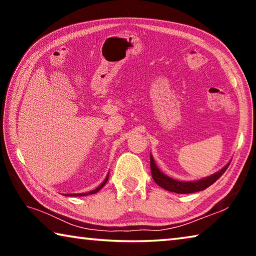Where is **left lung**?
I'll return each mask as SVG.
<instances>
[{
	"label": "left lung",
	"mask_w": 256,
	"mask_h": 256,
	"mask_svg": "<svg viewBox=\"0 0 256 256\" xmlns=\"http://www.w3.org/2000/svg\"><path fill=\"white\" fill-rule=\"evenodd\" d=\"M228 162L226 166H224L222 170H220L219 172H216V174L204 177L200 180H194V182H182V180H176L172 177L164 175V172L159 170V168L156 164L154 160L152 158V156L150 154V167H151V175H152L154 180L157 183L160 188H162L164 190H170V192H175L178 194H188V193H196V192H200V190H206V188H209L210 185L214 183L216 180H219L220 177L222 176V174L229 166Z\"/></svg>",
	"instance_id": "1"
}]
</instances>
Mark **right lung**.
<instances>
[{
    "label": "right lung",
    "mask_w": 256,
    "mask_h": 256,
    "mask_svg": "<svg viewBox=\"0 0 256 256\" xmlns=\"http://www.w3.org/2000/svg\"><path fill=\"white\" fill-rule=\"evenodd\" d=\"M108 177H110V174H107V176H106V178H105V180L102 182V183L98 186L97 188H94V190H90V192H88V193H79V194H68V196H89V194H94V193H97L99 190H102V188H104V185H105L106 183H107V180H108Z\"/></svg>",
    "instance_id": "right-lung-1"
}]
</instances>
